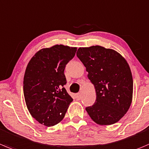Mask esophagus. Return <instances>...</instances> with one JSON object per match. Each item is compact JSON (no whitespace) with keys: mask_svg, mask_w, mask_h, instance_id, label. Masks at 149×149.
<instances>
[{"mask_svg":"<svg viewBox=\"0 0 149 149\" xmlns=\"http://www.w3.org/2000/svg\"><path fill=\"white\" fill-rule=\"evenodd\" d=\"M81 97V93L76 94V99H77V100H80Z\"/></svg>","mask_w":149,"mask_h":149,"instance_id":"34e87169","label":"esophagus"}]
</instances>
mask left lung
Here are the masks:
<instances>
[{"label": "left lung", "instance_id": "1", "mask_svg": "<svg viewBox=\"0 0 149 149\" xmlns=\"http://www.w3.org/2000/svg\"><path fill=\"white\" fill-rule=\"evenodd\" d=\"M76 55L95 86L96 100L86 111L100 125L119 122L132 103L133 80L130 68L119 53L100 46L80 47Z\"/></svg>", "mask_w": 149, "mask_h": 149}]
</instances>
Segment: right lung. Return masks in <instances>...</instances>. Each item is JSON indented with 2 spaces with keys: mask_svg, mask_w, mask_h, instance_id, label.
Returning <instances> with one entry per match:
<instances>
[{
  "mask_svg": "<svg viewBox=\"0 0 149 149\" xmlns=\"http://www.w3.org/2000/svg\"><path fill=\"white\" fill-rule=\"evenodd\" d=\"M76 50L54 45L39 50L27 64L23 81L24 100L31 116L41 125L51 127L61 122L73 101L64 87V70Z\"/></svg>",
  "mask_w": 149,
  "mask_h": 149,
  "instance_id": "right-lung-1",
  "label": "right lung"
}]
</instances>
